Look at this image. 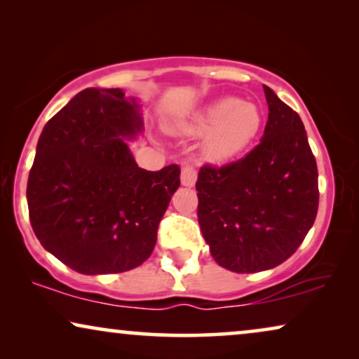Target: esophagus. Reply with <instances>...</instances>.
<instances>
[{
  "label": "esophagus",
  "mask_w": 359,
  "mask_h": 359,
  "mask_svg": "<svg viewBox=\"0 0 359 359\" xmlns=\"http://www.w3.org/2000/svg\"><path fill=\"white\" fill-rule=\"evenodd\" d=\"M196 180H198V171H196L194 166L184 165L183 168H181V184L191 188V186H194Z\"/></svg>",
  "instance_id": "34e87169"
}]
</instances>
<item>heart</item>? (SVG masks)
Instances as JSON below:
<instances>
[{
	"mask_svg": "<svg viewBox=\"0 0 359 359\" xmlns=\"http://www.w3.org/2000/svg\"><path fill=\"white\" fill-rule=\"evenodd\" d=\"M263 124V109L257 102L224 96L181 124L180 130L189 137H205L204 158L210 163H224L250 149Z\"/></svg>",
	"mask_w": 359,
	"mask_h": 359,
	"instance_id": "obj_1",
	"label": "heart"
}]
</instances>
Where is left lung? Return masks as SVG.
I'll use <instances>...</instances> for the list:
<instances>
[{
    "label": "left lung",
    "instance_id": "1",
    "mask_svg": "<svg viewBox=\"0 0 359 359\" xmlns=\"http://www.w3.org/2000/svg\"><path fill=\"white\" fill-rule=\"evenodd\" d=\"M262 142L235 163L199 170L198 220L210 255L233 273L271 269L291 257L316 220V156L296 111L263 86Z\"/></svg>",
    "mask_w": 359,
    "mask_h": 359
}]
</instances>
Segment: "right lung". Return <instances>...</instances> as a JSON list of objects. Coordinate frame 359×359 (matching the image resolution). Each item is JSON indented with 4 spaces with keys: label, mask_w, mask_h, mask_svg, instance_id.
Here are the masks:
<instances>
[{
    "label": "right lung",
    "mask_w": 359,
    "mask_h": 359,
    "mask_svg": "<svg viewBox=\"0 0 359 359\" xmlns=\"http://www.w3.org/2000/svg\"><path fill=\"white\" fill-rule=\"evenodd\" d=\"M142 130L135 97L121 88H86L39 137L29 219L42 247L78 273H124L154 252L180 166L140 168L127 140Z\"/></svg>",
    "instance_id": "add662e5"
}]
</instances>
